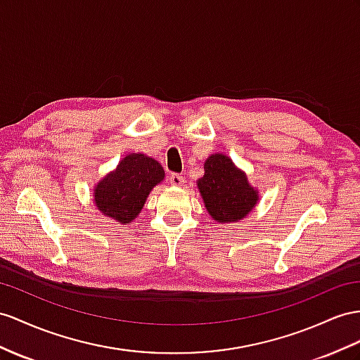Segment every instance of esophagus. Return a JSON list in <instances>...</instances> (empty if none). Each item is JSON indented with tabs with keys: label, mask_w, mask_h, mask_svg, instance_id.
<instances>
[{
	"label": "esophagus",
	"mask_w": 360,
	"mask_h": 360,
	"mask_svg": "<svg viewBox=\"0 0 360 360\" xmlns=\"http://www.w3.org/2000/svg\"><path fill=\"white\" fill-rule=\"evenodd\" d=\"M169 179H170L172 186H174V187H181L182 184L186 182V179H184V176H181V174H178V173H172Z\"/></svg>",
	"instance_id": "esophagus-1"
}]
</instances>
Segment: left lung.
I'll return each instance as SVG.
<instances>
[{"label":"left lung","mask_w":360,"mask_h":360,"mask_svg":"<svg viewBox=\"0 0 360 360\" xmlns=\"http://www.w3.org/2000/svg\"><path fill=\"white\" fill-rule=\"evenodd\" d=\"M204 170L198 187L208 214L216 222H237L251 213L259 200V191L251 187L246 174L226 155L208 156Z\"/></svg>","instance_id":"obj_1"}]
</instances>
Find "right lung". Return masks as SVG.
Wrapping results in <instances>:
<instances>
[{"label":"right lung","mask_w":360,"mask_h":360,"mask_svg":"<svg viewBox=\"0 0 360 360\" xmlns=\"http://www.w3.org/2000/svg\"><path fill=\"white\" fill-rule=\"evenodd\" d=\"M164 179L158 161L144 153H131L118 162L114 172L94 187V202L103 216L129 224L140 214L155 186Z\"/></svg>","instance_id":"obj_1"}]
</instances>
